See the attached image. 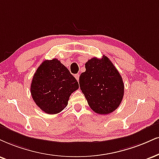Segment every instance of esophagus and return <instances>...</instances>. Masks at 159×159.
I'll list each match as a JSON object with an SVG mask.
<instances>
[{"label":"esophagus","mask_w":159,"mask_h":159,"mask_svg":"<svg viewBox=\"0 0 159 159\" xmlns=\"http://www.w3.org/2000/svg\"><path fill=\"white\" fill-rule=\"evenodd\" d=\"M75 78L76 79L77 81H79V79H80V74H75Z\"/></svg>","instance_id":"34e87169"}]
</instances>
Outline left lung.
<instances>
[{
  "mask_svg": "<svg viewBox=\"0 0 159 159\" xmlns=\"http://www.w3.org/2000/svg\"><path fill=\"white\" fill-rule=\"evenodd\" d=\"M80 87L90 107L99 114H108L119 106L124 96V83L112 62L103 55L91 58L80 74Z\"/></svg>",
  "mask_w": 159,
  "mask_h": 159,
  "instance_id": "left-lung-1",
  "label": "left lung"
}]
</instances>
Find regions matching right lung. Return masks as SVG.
Segmentation results:
<instances>
[{
	"instance_id": "right-lung-1",
	"label": "right lung",
	"mask_w": 159,
	"mask_h": 159,
	"mask_svg": "<svg viewBox=\"0 0 159 159\" xmlns=\"http://www.w3.org/2000/svg\"><path fill=\"white\" fill-rule=\"evenodd\" d=\"M79 89L75 77L57 59L45 60L33 76L30 91L36 105L48 114L67 106L70 94Z\"/></svg>"
}]
</instances>
